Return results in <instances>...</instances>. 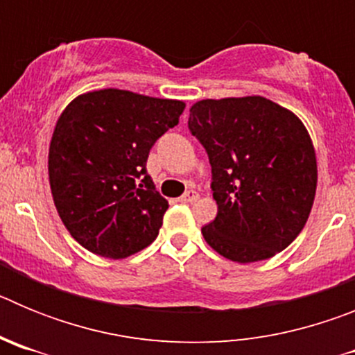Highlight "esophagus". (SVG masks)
Returning a JSON list of instances; mask_svg holds the SVG:
<instances>
[{
    "mask_svg": "<svg viewBox=\"0 0 355 355\" xmlns=\"http://www.w3.org/2000/svg\"><path fill=\"white\" fill-rule=\"evenodd\" d=\"M197 199H199V192H196V190H188L187 193H183V196L180 197V202H196Z\"/></svg>",
    "mask_w": 355,
    "mask_h": 355,
    "instance_id": "obj_1",
    "label": "esophagus"
}]
</instances>
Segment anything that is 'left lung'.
Here are the masks:
<instances>
[{
  "instance_id": "8db88e82",
  "label": "left lung",
  "mask_w": 355,
  "mask_h": 355,
  "mask_svg": "<svg viewBox=\"0 0 355 355\" xmlns=\"http://www.w3.org/2000/svg\"><path fill=\"white\" fill-rule=\"evenodd\" d=\"M188 130L211 165L218 211L202 227L208 245L238 263L286 249L306 225L318 178L300 119L261 96L202 99L190 108Z\"/></svg>"
}]
</instances>
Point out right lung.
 Segmentation results:
<instances>
[{"label": "right lung", "instance_id": "1", "mask_svg": "<svg viewBox=\"0 0 355 355\" xmlns=\"http://www.w3.org/2000/svg\"><path fill=\"white\" fill-rule=\"evenodd\" d=\"M183 110V101L105 89L81 94L62 112L49 146V184L81 247L122 259L156 240L168 202L146 163Z\"/></svg>", "mask_w": 355, "mask_h": 355}]
</instances>
